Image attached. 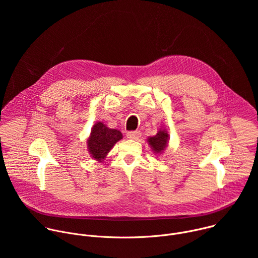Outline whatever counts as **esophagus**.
I'll return each instance as SVG.
<instances>
[{"mask_svg": "<svg viewBox=\"0 0 258 258\" xmlns=\"http://www.w3.org/2000/svg\"><path fill=\"white\" fill-rule=\"evenodd\" d=\"M126 136H127V138L131 139V140H138V139L142 136V134H141V132L136 131V132H128V133L126 134Z\"/></svg>", "mask_w": 258, "mask_h": 258, "instance_id": "1", "label": "esophagus"}]
</instances>
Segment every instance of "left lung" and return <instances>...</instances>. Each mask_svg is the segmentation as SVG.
<instances>
[{
    "mask_svg": "<svg viewBox=\"0 0 258 258\" xmlns=\"http://www.w3.org/2000/svg\"><path fill=\"white\" fill-rule=\"evenodd\" d=\"M168 142H169L168 132L162 126L159 127V130L155 136L148 137V139H147V143H148L153 153L155 155H157V157L164 153V151L167 148Z\"/></svg>",
    "mask_w": 258,
    "mask_h": 258,
    "instance_id": "left-lung-1",
    "label": "left lung"
}]
</instances>
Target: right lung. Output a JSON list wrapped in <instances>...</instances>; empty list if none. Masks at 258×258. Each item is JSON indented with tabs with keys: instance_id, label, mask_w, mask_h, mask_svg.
<instances>
[{
	"instance_id": "1",
	"label": "right lung",
	"mask_w": 258,
	"mask_h": 258,
	"mask_svg": "<svg viewBox=\"0 0 258 258\" xmlns=\"http://www.w3.org/2000/svg\"><path fill=\"white\" fill-rule=\"evenodd\" d=\"M123 138L121 132L109 128L103 121H97L87 138V149L92 159L103 162L113 146Z\"/></svg>"
}]
</instances>
